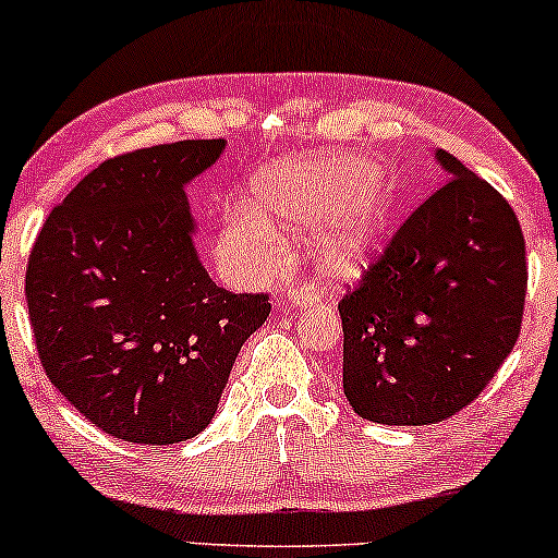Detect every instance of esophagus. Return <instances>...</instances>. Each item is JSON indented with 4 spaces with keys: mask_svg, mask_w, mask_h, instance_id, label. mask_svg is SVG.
I'll use <instances>...</instances> for the list:
<instances>
[{
    "mask_svg": "<svg viewBox=\"0 0 558 558\" xmlns=\"http://www.w3.org/2000/svg\"><path fill=\"white\" fill-rule=\"evenodd\" d=\"M286 303L291 308H308V306H314V303H316L314 288H308V286L291 288V291H288V295H286Z\"/></svg>",
    "mask_w": 558,
    "mask_h": 558,
    "instance_id": "1",
    "label": "esophagus"
}]
</instances>
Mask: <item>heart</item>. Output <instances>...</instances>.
I'll return each mask as SVG.
<instances>
[{
  "label": "heart",
  "mask_w": 558,
  "mask_h": 558,
  "mask_svg": "<svg viewBox=\"0 0 558 558\" xmlns=\"http://www.w3.org/2000/svg\"><path fill=\"white\" fill-rule=\"evenodd\" d=\"M401 208L397 182L363 154L280 159L252 178L246 206L223 218L216 259L234 280L270 275L286 257L283 231L303 227V252L329 278H348L389 242Z\"/></svg>",
  "instance_id": "heart-1"
}]
</instances>
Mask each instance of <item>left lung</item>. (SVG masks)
Here are the masks:
<instances>
[{"instance_id": "obj_1", "label": "left lung", "mask_w": 558, "mask_h": 558, "mask_svg": "<svg viewBox=\"0 0 558 558\" xmlns=\"http://www.w3.org/2000/svg\"><path fill=\"white\" fill-rule=\"evenodd\" d=\"M448 182L340 301L342 389L363 420L435 425L471 404L523 322L525 239L510 203L453 154Z\"/></svg>"}]
</instances>
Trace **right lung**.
I'll use <instances>...</instances> for the list:
<instances>
[{
	"label": "right lung",
	"mask_w": 558,
	"mask_h": 558,
	"mask_svg": "<svg viewBox=\"0 0 558 558\" xmlns=\"http://www.w3.org/2000/svg\"><path fill=\"white\" fill-rule=\"evenodd\" d=\"M223 138L138 149L92 169L51 210L25 299L51 384L102 433L172 446L214 420L265 293L218 288L195 250L185 187Z\"/></svg>",
	"instance_id": "obj_1"
}]
</instances>
